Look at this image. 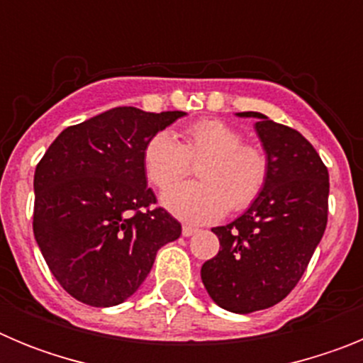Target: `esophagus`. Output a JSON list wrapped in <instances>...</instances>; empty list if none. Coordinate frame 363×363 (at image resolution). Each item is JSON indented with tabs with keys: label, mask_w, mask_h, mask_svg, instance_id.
Listing matches in <instances>:
<instances>
[{
	"label": "esophagus",
	"mask_w": 363,
	"mask_h": 363,
	"mask_svg": "<svg viewBox=\"0 0 363 363\" xmlns=\"http://www.w3.org/2000/svg\"><path fill=\"white\" fill-rule=\"evenodd\" d=\"M196 233H198V227H194V225L182 227V234H184V236H192V234H196Z\"/></svg>",
	"instance_id": "obj_1"
}]
</instances>
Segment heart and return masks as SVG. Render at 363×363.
I'll return each instance as SVG.
<instances>
[{
	"label": "heart",
	"mask_w": 363,
	"mask_h": 363,
	"mask_svg": "<svg viewBox=\"0 0 363 363\" xmlns=\"http://www.w3.org/2000/svg\"><path fill=\"white\" fill-rule=\"evenodd\" d=\"M201 159L197 175L201 182L175 188ZM147 179L163 194V205L174 216L191 223H205L249 209L264 192L269 179V156L262 147L243 143L233 125L214 118L192 121L182 133V143L171 133L154 134L143 147Z\"/></svg>",
	"instance_id": "obj_1"
}]
</instances>
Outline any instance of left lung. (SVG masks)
Masks as SVG:
<instances>
[{
	"instance_id": "left-lung-1",
	"label": "left lung",
	"mask_w": 363,
	"mask_h": 363,
	"mask_svg": "<svg viewBox=\"0 0 363 363\" xmlns=\"http://www.w3.org/2000/svg\"><path fill=\"white\" fill-rule=\"evenodd\" d=\"M240 116L258 118L269 179L242 216L214 227L220 251L201 265V280L218 306L247 314L277 306L303 277L325 233L329 172L298 130L259 112Z\"/></svg>"
}]
</instances>
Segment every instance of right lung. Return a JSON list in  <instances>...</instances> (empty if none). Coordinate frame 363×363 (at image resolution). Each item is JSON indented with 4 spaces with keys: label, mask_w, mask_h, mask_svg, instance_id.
Listing matches in <instances>:
<instances>
[{
    "label": "right lung",
    "mask_w": 363,
    "mask_h": 363,
    "mask_svg": "<svg viewBox=\"0 0 363 363\" xmlns=\"http://www.w3.org/2000/svg\"><path fill=\"white\" fill-rule=\"evenodd\" d=\"M184 114L111 108L67 127L36 165L34 238L54 278L82 303L125 301L160 247L179 238V221L147 187L143 147Z\"/></svg>",
    "instance_id": "1"
}]
</instances>
